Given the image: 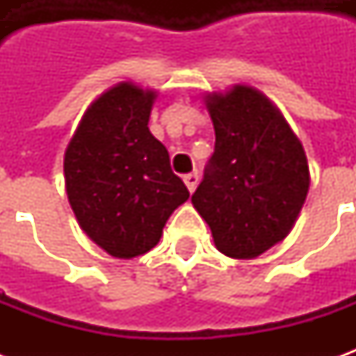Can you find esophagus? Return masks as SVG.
I'll use <instances>...</instances> for the list:
<instances>
[{
  "label": "esophagus",
  "mask_w": 356,
  "mask_h": 356,
  "mask_svg": "<svg viewBox=\"0 0 356 356\" xmlns=\"http://www.w3.org/2000/svg\"><path fill=\"white\" fill-rule=\"evenodd\" d=\"M185 185L191 193H194V188L198 185V175H196V173H188V175H185Z\"/></svg>",
  "instance_id": "esophagus-1"
}]
</instances>
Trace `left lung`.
Masks as SVG:
<instances>
[{"label": "left lung", "instance_id": "8db88e82", "mask_svg": "<svg viewBox=\"0 0 356 356\" xmlns=\"http://www.w3.org/2000/svg\"><path fill=\"white\" fill-rule=\"evenodd\" d=\"M216 152L193 206L213 244L232 259H255L282 242L305 204L311 173L298 135L255 88L236 83L204 97Z\"/></svg>", "mask_w": 356, "mask_h": 356}]
</instances>
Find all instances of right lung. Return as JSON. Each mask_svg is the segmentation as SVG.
I'll return each mask as SVG.
<instances>
[{"instance_id": "obj_1", "label": "right lung", "mask_w": 356, "mask_h": 356, "mask_svg": "<svg viewBox=\"0 0 356 356\" xmlns=\"http://www.w3.org/2000/svg\"><path fill=\"white\" fill-rule=\"evenodd\" d=\"M158 91L120 81L88 106L65 150V186L81 231L116 259L150 252L188 200L148 129Z\"/></svg>"}]
</instances>
